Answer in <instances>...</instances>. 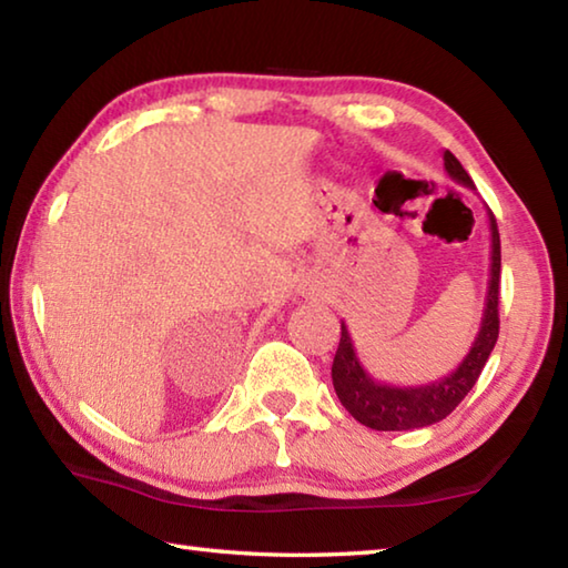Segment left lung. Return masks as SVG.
Listing matches in <instances>:
<instances>
[{"label":"left lung","instance_id":"left-lung-1","mask_svg":"<svg viewBox=\"0 0 568 568\" xmlns=\"http://www.w3.org/2000/svg\"><path fill=\"white\" fill-rule=\"evenodd\" d=\"M445 171L452 181H457L467 189H474L469 173L462 169V163L455 159V153L445 151ZM489 215V233H491V251H489V283L487 297H484V313L479 323V333L474 337L469 353L464 355L457 369L449 375L439 377L437 383L399 387L379 383L367 373L355 353L353 337L347 333V325L339 323L343 335L333 359V385L337 399L353 415L359 425L379 432H402V429H419L429 427L435 422L445 419L459 402L467 397V392L477 383L484 365L491 355L494 345L499 337V273H501V245L497 221Z\"/></svg>","mask_w":568,"mask_h":568}]
</instances>
